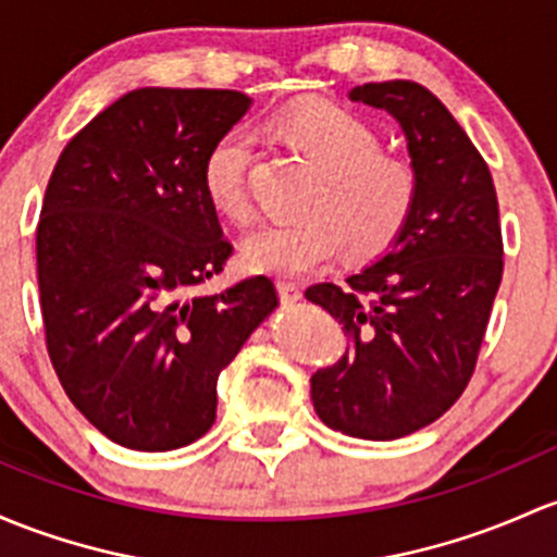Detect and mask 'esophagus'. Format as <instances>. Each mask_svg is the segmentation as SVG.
Here are the masks:
<instances>
[{"mask_svg":"<svg viewBox=\"0 0 557 557\" xmlns=\"http://www.w3.org/2000/svg\"><path fill=\"white\" fill-rule=\"evenodd\" d=\"M276 289H278V297H281V300H284V302H297V300H300V286H295V284H289V281H278V286H276Z\"/></svg>","mask_w":557,"mask_h":557,"instance_id":"obj_1","label":"esophagus"}]
</instances>
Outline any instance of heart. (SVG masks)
Wrapping results in <instances>:
<instances>
[{
    "label": "heart",
    "instance_id": "b5f03b06",
    "mask_svg": "<svg viewBox=\"0 0 557 557\" xmlns=\"http://www.w3.org/2000/svg\"><path fill=\"white\" fill-rule=\"evenodd\" d=\"M273 127L319 172V185L305 201L310 218L265 223L247 233L242 260L249 271L297 278L326 265L339 244L348 257L367 260L398 242L420 185L404 159L382 153L380 135L358 113L308 103L278 116ZM249 161L252 140L242 127L220 135L201 161L207 201L231 220L249 214Z\"/></svg>",
    "mask_w": 557,
    "mask_h": 557
}]
</instances>
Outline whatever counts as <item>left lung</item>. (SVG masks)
Masks as SVG:
<instances>
[{"instance_id": "1", "label": "left lung", "mask_w": 557, "mask_h": 557, "mask_svg": "<svg viewBox=\"0 0 557 557\" xmlns=\"http://www.w3.org/2000/svg\"><path fill=\"white\" fill-rule=\"evenodd\" d=\"M348 98L396 119L420 194L398 242L345 289L305 292L350 343L310 376V398L332 430L393 441L438 420L468 387L502 281L499 207L486 161L430 89L372 82Z\"/></svg>"}]
</instances>
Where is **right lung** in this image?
Returning a JSON list of instances; mask_svg holds the SVG:
<instances>
[{
    "label": "right lung",
    "mask_w": 557,
    "mask_h": 557,
    "mask_svg": "<svg viewBox=\"0 0 557 557\" xmlns=\"http://www.w3.org/2000/svg\"><path fill=\"white\" fill-rule=\"evenodd\" d=\"M249 106L236 89H133L63 148L47 183V352L71 404L119 446L172 451L201 438L220 372L278 305L268 276L199 292L233 249L201 161Z\"/></svg>",
    "instance_id": "add662e5"
}]
</instances>
